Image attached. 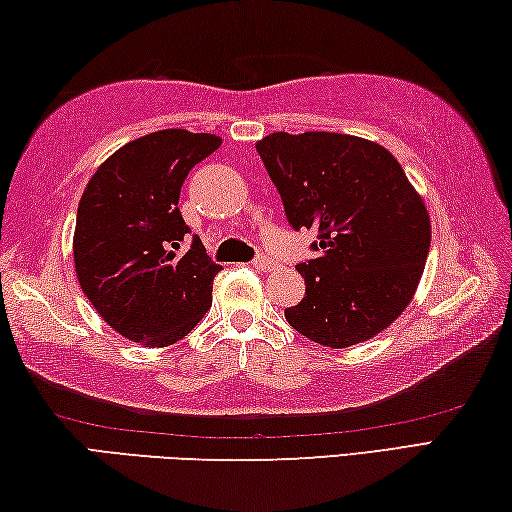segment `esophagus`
Returning a JSON list of instances; mask_svg holds the SVG:
<instances>
[{
	"label": "esophagus",
	"mask_w": 512,
	"mask_h": 512,
	"mask_svg": "<svg viewBox=\"0 0 512 512\" xmlns=\"http://www.w3.org/2000/svg\"><path fill=\"white\" fill-rule=\"evenodd\" d=\"M254 267L258 272H267V270H272V267H274V261H272V258H267V256H258L254 261Z\"/></svg>",
	"instance_id": "esophagus-1"
}]
</instances>
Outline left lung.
I'll use <instances>...</instances> for the list:
<instances>
[{
  "label": "left lung",
  "instance_id": "obj_1",
  "mask_svg": "<svg viewBox=\"0 0 512 512\" xmlns=\"http://www.w3.org/2000/svg\"><path fill=\"white\" fill-rule=\"evenodd\" d=\"M295 229L320 231V256L297 265L306 297L286 320L308 340L345 349L406 311L424 274L431 217L379 142L347 133L279 131L256 142Z\"/></svg>",
  "mask_w": 512,
  "mask_h": 512
}]
</instances>
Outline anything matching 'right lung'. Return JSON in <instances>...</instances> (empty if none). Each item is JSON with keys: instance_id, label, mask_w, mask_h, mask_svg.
<instances>
[{"instance_id": "obj_1", "label": "right lung", "mask_w": 512, "mask_h": 512, "mask_svg": "<svg viewBox=\"0 0 512 512\" xmlns=\"http://www.w3.org/2000/svg\"><path fill=\"white\" fill-rule=\"evenodd\" d=\"M222 145L213 133L163 129L127 142L83 190L72 254L83 295L131 342L167 347L186 338L213 304L222 270L188 226L179 195L188 172Z\"/></svg>"}]
</instances>
